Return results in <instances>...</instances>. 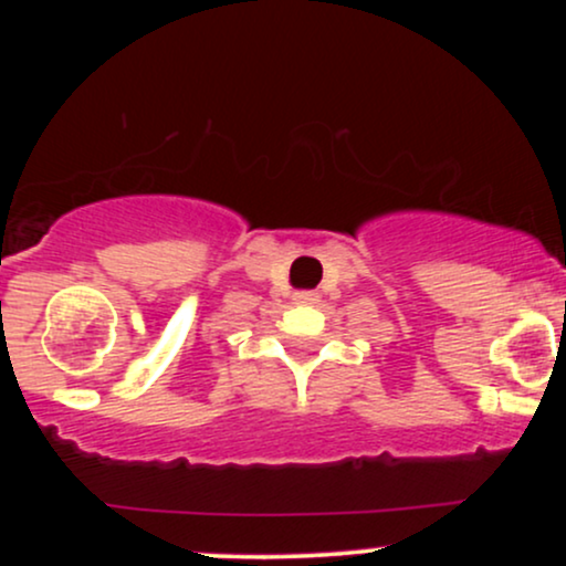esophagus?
I'll return each instance as SVG.
<instances>
[{
    "mask_svg": "<svg viewBox=\"0 0 566 566\" xmlns=\"http://www.w3.org/2000/svg\"><path fill=\"white\" fill-rule=\"evenodd\" d=\"M292 297H295V303H314L319 295H316V292H311V290H301V292H295Z\"/></svg>",
    "mask_w": 566,
    "mask_h": 566,
    "instance_id": "esophagus-1",
    "label": "esophagus"
}]
</instances>
